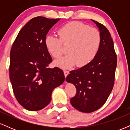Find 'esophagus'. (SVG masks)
<instances>
[{"label":"esophagus","instance_id":"obj_1","mask_svg":"<svg viewBox=\"0 0 130 130\" xmlns=\"http://www.w3.org/2000/svg\"><path fill=\"white\" fill-rule=\"evenodd\" d=\"M63 73H64V75H65V77H66L67 76H68V74H69V71H68V70H64Z\"/></svg>","mask_w":130,"mask_h":130}]
</instances>
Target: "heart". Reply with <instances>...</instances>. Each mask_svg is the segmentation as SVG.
Instances as JSON below:
<instances>
[{"label":"heart","mask_w":130,"mask_h":130,"mask_svg":"<svg viewBox=\"0 0 130 130\" xmlns=\"http://www.w3.org/2000/svg\"><path fill=\"white\" fill-rule=\"evenodd\" d=\"M60 38L53 35H47L45 45L54 57L60 58L63 54L62 43L69 44L68 54L54 62V65L67 69L77 65L86 66L93 60L101 44L100 33L80 22H71L59 30Z\"/></svg>","instance_id":"1"}]
</instances>
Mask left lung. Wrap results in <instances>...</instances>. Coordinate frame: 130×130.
<instances>
[{
  "instance_id": "8db88e82",
  "label": "left lung",
  "mask_w": 130,
  "mask_h": 130,
  "mask_svg": "<svg viewBox=\"0 0 130 130\" xmlns=\"http://www.w3.org/2000/svg\"><path fill=\"white\" fill-rule=\"evenodd\" d=\"M99 29L101 44L92 62L79 69L70 71L67 83L76 88V94L70 103L80 112L90 113L96 111L105 103L114 84L117 56L114 43L107 28L92 20Z\"/></svg>"
}]
</instances>
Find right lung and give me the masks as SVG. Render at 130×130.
<instances>
[{"instance_id":"right-lung-1","label":"right lung","mask_w":130,"mask_h":130,"mask_svg":"<svg viewBox=\"0 0 130 130\" xmlns=\"http://www.w3.org/2000/svg\"><path fill=\"white\" fill-rule=\"evenodd\" d=\"M60 19L34 18L19 31L11 47L10 81L16 100L29 111H39L48 105L54 89L65 80L62 70L47 68L52 58L44 41Z\"/></svg>"}]
</instances>
